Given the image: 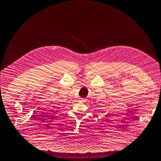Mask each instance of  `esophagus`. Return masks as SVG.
<instances>
[{
  "label": "esophagus",
  "instance_id": "1",
  "mask_svg": "<svg viewBox=\"0 0 161 161\" xmlns=\"http://www.w3.org/2000/svg\"><path fill=\"white\" fill-rule=\"evenodd\" d=\"M82 101H83V103H85V102L87 101V100H86V99H82Z\"/></svg>",
  "mask_w": 161,
  "mask_h": 161
}]
</instances>
